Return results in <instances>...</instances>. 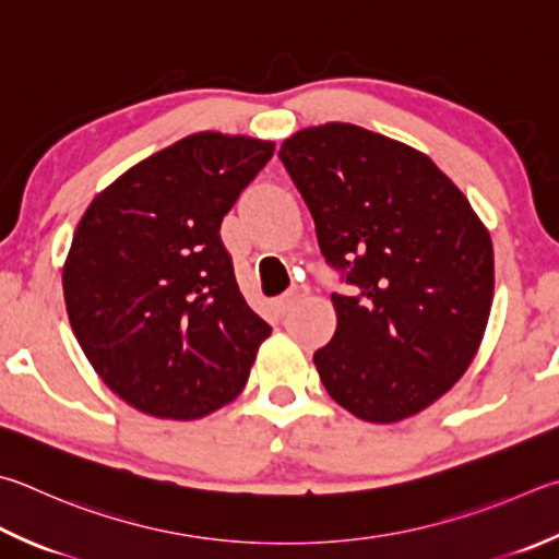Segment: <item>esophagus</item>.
I'll use <instances>...</instances> for the list:
<instances>
[{"mask_svg": "<svg viewBox=\"0 0 559 559\" xmlns=\"http://www.w3.org/2000/svg\"><path fill=\"white\" fill-rule=\"evenodd\" d=\"M308 296V288L306 286H293L288 293H283L281 298H276V302H273V306H276V310L283 314V312H288L290 308H296L298 302Z\"/></svg>", "mask_w": 559, "mask_h": 559, "instance_id": "esophagus-1", "label": "esophagus"}]
</instances>
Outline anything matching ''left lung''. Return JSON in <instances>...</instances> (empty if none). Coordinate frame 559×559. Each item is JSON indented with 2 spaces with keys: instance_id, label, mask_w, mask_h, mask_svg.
I'll return each instance as SVG.
<instances>
[{
  "instance_id": "obj_1",
  "label": "left lung",
  "mask_w": 559,
  "mask_h": 559,
  "mask_svg": "<svg viewBox=\"0 0 559 559\" xmlns=\"http://www.w3.org/2000/svg\"><path fill=\"white\" fill-rule=\"evenodd\" d=\"M278 156L344 271L334 337L314 352L328 393L367 423L420 413L464 377L493 300L489 229L423 154L344 121L300 129Z\"/></svg>"
}]
</instances>
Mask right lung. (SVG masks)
<instances>
[{"label":"right lung","mask_w":559,"mask_h":559,"mask_svg":"<svg viewBox=\"0 0 559 559\" xmlns=\"http://www.w3.org/2000/svg\"><path fill=\"white\" fill-rule=\"evenodd\" d=\"M276 144L200 131L90 202L63 263L70 328L121 401L198 420L237 399L271 328L237 286L222 217Z\"/></svg>","instance_id":"right-lung-1"}]
</instances>
